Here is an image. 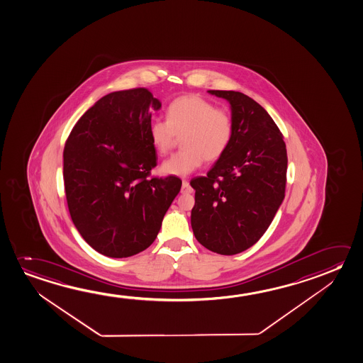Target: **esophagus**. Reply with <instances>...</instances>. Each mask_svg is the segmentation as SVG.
I'll list each match as a JSON object with an SVG mask.
<instances>
[{"instance_id": "34e87169", "label": "esophagus", "mask_w": 363, "mask_h": 363, "mask_svg": "<svg viewBox=\"0 0 363 363\" xmlns=\"http://www.w3.org/2000/svg\"><path fill=\"white\" fill-rule=\"evenodd\" d=\"M191 188H190L189 182L188 180H183L182 183V193H190Z\"/></svg>"}]
</instances>
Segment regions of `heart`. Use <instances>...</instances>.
I'll list each match as a JSON object with an SVG mask.
<instances>
[{
	"mask_svg": "<svg viewBox=\"0 0 363 363\" xmlns=\"http://www.w3.org/2000/svg\"><path fill=\"white\" fill-rule=\"evenodd\" d=\"M233 133L230 115L216 110L213 104L196 94L174 99L169 104L167 121L155 120L149 127V136L154 149L167 155L178 138L183 136V151L162 164V174L170 177H186L201 167L204 159L216 162L228 147Z\"/></svg>",
	"mask_w": 363,
	"mask_h": 363,
	"instance_id": "b5f03b06",
	"label": "heart"
}]
</instances>
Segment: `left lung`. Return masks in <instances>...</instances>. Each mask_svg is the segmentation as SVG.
Here are the masks:
<instances>
[{
    "label": "left lung",
    "mask_w": 363,
    "mask_h": 363,
    "mask_svg": "<svg viewBox=\"0 0 363 363\" xmlns=\"http://www.w3.org/2000/svg\"><path fill=\"white\" fill-rule=\"evenodd\" d=\"M230 107L233 133L225 154L196 190L191 228L198 242L219 255L253 246L271 225L285 196L288 155L274 120L252 98L235 91H208Z\"/></svg>",
    "instance_id": "obj_1"
}]
</instances>
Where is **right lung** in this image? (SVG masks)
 <instances>
[{
	"instance_id": "right-lung-1",
	"label": "right lung",
	"mask_w": 363,
	"mask_h": 363,
	"mask_svg": "<svg viewBox=\"0 0 363 363\" xmlns=\"http://www.w3.org/2000/svg\"><path fill=\"white\" fill-rule=\"evenodd\" d=\"M160 108L146 88L110 93L82 116L65 143L70 217L104 256L130 257L149 247L182 188L178 177L149 179L157 160L149 136L151 112Z\"/></svg>"
}]
</instances>
